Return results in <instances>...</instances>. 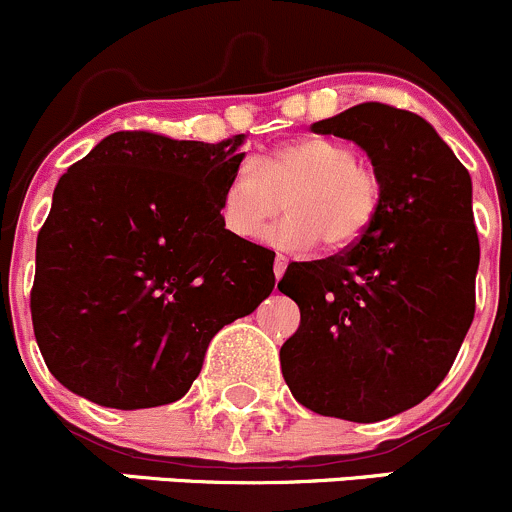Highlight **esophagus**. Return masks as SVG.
Returning <instances> with one entry per match:
<instances>
[{"label": "esophagus", "instance_id": "34e87169", "mask_svg": "<svg viewBox=\"0 0 512 512\" xmlns=\"http://www.w3.org/2000/svg\"><path fill=\"white\" fill-rule=\"evenodd\" d=\"M272 270H275V277L280 280V277L285 275V270H287V257L285 255H275V265H272Z\"/></svg>", "mask_w": 512, "mask_h": 512}]
</instances>
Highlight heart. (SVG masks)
<instances>
[{"label":"heart","mask_w":512,"mask_h":512,"mask_svg":"<svg viewBox=\"0 0 512 512\" xmlns=\"http://www.w3.org/2000/svg\"><path fill=\"white\" fill-rule=\"evenodd\" d=\"M289 213L270 230L285 247L342 250L364 235L379 210L381 185L349 143L299 138L257 160L237 165L227 180L220 215L237 240H255L272 218Z\"/></svg>","instance_id":"heart-1"}]
</instances>
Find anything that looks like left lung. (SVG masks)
Segmentation results:
<instances>
[{"instance_id": "obj_1", "label": "left lung", "mask_w": 512, "mask_h": 512, "mask_svg": "<svg viewBox=\"0 0 512 512\" xmlns=\"http://www.w3.org/2000/svg\"><path fill=\"white\" fill-rule=\"evenodd\" d=\"M312 131L364 148L381 198L359 240L287 267L277 289L297 302L299 329L280 349L282 374L314 414L381 421L446 379L473 322L471 175L431 123L386 103H359Z\"/></svg>"}]
</instances>
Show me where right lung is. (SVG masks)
I'll return each instance as SVG.
<instances>
[{
  "instance_id": "obj_1",
  "label": "right lung",
  "mask_w": 512,
  "mask_h": 512,
  "mask_svg": "<svg viewBox=\"0 0 512 512\" xmlns=\"http://www.w3.org/2000/svg\"><path fill=\"white\" fill-rule=\"evenodd\" d=\"M245 136L118 131L71 165L36 237L32 322L69 391L108 409L188 394L208 344L275 287V252L225 230Z\"/></svg>"
}]
</instances>
